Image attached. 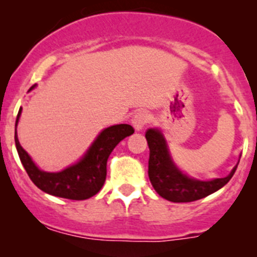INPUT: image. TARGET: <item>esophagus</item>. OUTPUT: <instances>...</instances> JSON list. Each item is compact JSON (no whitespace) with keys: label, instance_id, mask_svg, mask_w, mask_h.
<instances>
[{"label":"esophagus","instance_id":"34e87169","mask_svg":"<svg viewBox=\"0 0 257 257\" xmlns=\"http://www.w3.org/2000/svg\"><path fill=\"white\" fill-rule=\"evenodd\" d=\"M150 119H152V116H150L149 112H147V110H139V112H137L133 115V118H132V124H133L134 129H136L137 132H139L142 131L148 123H150Z\"/></svg>","mask_w":257,"mask_h":257}]
</instances>
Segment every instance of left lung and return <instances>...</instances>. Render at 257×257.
Masks as SVG:
<instances>
[{
  "mask_svg": "<svg viewBox=\"0 0 257 257\" xmlns=\"http://www.w3.org/2000/svg\"><path fill=\"white\" fill-rule=\"evenodd\" d=\"M149 145L148 175L150 183L162 198L173 203H190L215 193L229 183L237 165L227 177L214 180H198L189 178L178 169L170 157L167 141L159 129H148L145 133Z\"/></svg>",
  "mask_w": 257,
  "mask_h": 257,
  "instance_id": "1",
  "label": "left lung"
}]
</instances>
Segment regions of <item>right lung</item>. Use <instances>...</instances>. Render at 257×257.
Returning <instances> with one entry per match:
<instances>
[{
  "label": "right lung",
  "instance_id": "add662e5",
  "mask_svg": "<svg viewBox=\"0 0 257 257\" xmlns=\"http://www.w3.org/2000/svg\"><path fill=\"white\" fill-rule=\"evenodd\" d=\"M36 87H31V89ZM30 89V90H31ZM22 108H20L16 119V126ZM134 133L129 124H116L100 132L84 157L77 164L66 168L58 173H47L41 170L33 163L32 158L21 147L15 131V143L21 163L28 177L38 189L49 195L71 200H85L92 198L102 189L107 177V160L114 148L120 141Z\"/></svg>",
  "mask_w": 257,
  "mask_h": 257
}]
</instances>
